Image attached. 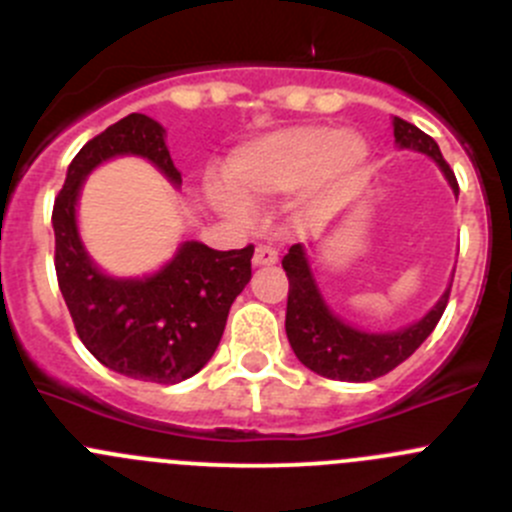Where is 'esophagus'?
<instances>
[{
  "label": "esophagus",
  "instance_id": "esophagus-1",
  "mask_svg": "<svg viewBox=\"0 0 512 512\" xmlns=\"http://www.w3.org/2000/svg\"><path fill=\"white\" fill-rule=\"evenodd\" d=\"M252 262H255V267L275 265V262H277V250L272 245H257Z\"/></svg>",
  "mask_w": 512,
  "mask_h": 512
}]
</instances>
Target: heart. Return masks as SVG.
<instances>
[{
  "label": "heart",
  "mask_w": 512,
  "mask_h": 512,
  "mask_svg": "<svg viewBox=\"0 0 512 512\" xmlns=\"http://www.w3.org/2000/svg\"><path fill=\"white\" fill-rule=\"evenodd\" d=\"M369 158L356 133L324 126H292L245 143L227 163L225 183L210 185V200L235 223H250V200H272L304 190L309 205L347 193Z\"/></svg>",
  "instance_id": "b5f03b06"
}]
</instances>
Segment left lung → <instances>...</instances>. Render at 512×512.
I'll use <instances>...</instances> for the list:
<instances>
[{
  "mask_svg": "<svg viewBox=\"0 0 512 512\" xmlns=\"http://www.w3.org/2000/svg\"><path fill=\"white\" fill-rule=\"evenodd\" d=\"M394 138L399 148L426 153L428 158L436 160L453 193L458 195L456 175H453L451 165L443 160L441 148L431 136H426L414 123L394 116ZM282 267H285L289 280L285 329L292 352L314 374L337 381H371L396 369L436 329L448 304V294H451V285H448L426 317L399 332H361L327 307L317 282H314L312 270H309L307 252L302 245L289 247L287 255L282 257Z\"/></svg>",
  "mask_w": 512,
  "mask_h": 512,
  "instance_id": "obj_1",
  "label": "left lung"
}]
</instances>
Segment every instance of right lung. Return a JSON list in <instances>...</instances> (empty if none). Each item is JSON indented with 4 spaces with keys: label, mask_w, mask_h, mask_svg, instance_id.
<instances>
[{
    "label": "right lung",
    "mask_w": 512,
    "mask_h": 512,
    "mask_svg": "<svg viewBox=\"0 0 512 512\" xmlns=\"http://www.w3.org/2000/svg\"><path fill=\"white\" fill-rule=\"evenodd\" d=\"M141 156L180 185L158 121L131 113L91 138L71 160L54 200L56 280L84 347L108 369L151 384H178L198 374L218 349L227 312L252 277V252L213 250L188 240L156 275L118 280L91 262L76 227L86 175L103 160Z\"/></svg>",
    "instance_id": "add662e5"
}]
</instances>
